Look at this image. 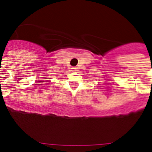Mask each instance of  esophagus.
I'll return each mask as SVG.
<instances>
[{
    "label": "esophagus",
    "mask_w": 152,
    "mask_h": 152,
    "mask_svg": "<svg viewBox=\"0 0 152 152\" xmlns=\"http://www.w3.org/2000/svg\"><path fill=\"white\" fill-rule=\"evenodd\" d=\"M72 72H76L77 71V68H72Z\"/></svg>",
    "instance_id": "1"
}]
</instances>
